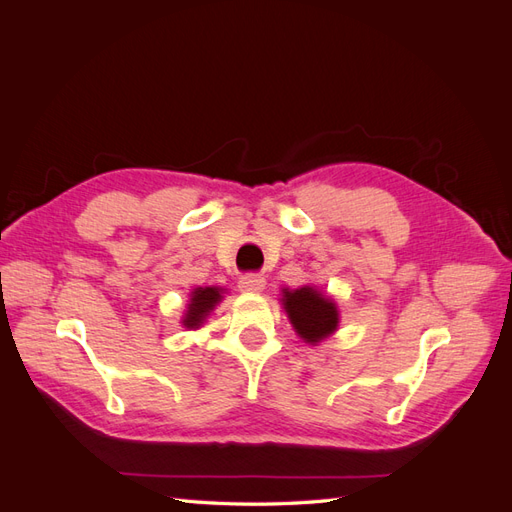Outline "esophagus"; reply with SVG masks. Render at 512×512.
Instances as JSON below:
<instances>
[{
    "label": "esophagus",
    "instance_id": "1",
    "mask_svg": "<svg viewBox=\"0 0 512 512\" xmlns=\"http://www.w3.org/2000/svg\"><path fill=\"white\" fill-rule=\"evenodd\" d=\"M267 286V280L260 275H243L239 280V288L245 292H262Z\"/></svg>",
    "mask_w": 512,
    "mask_h": 512
}]
</instances>
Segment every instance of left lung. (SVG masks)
Wrapping results in <instances>:
<instances>
[{"instance_id":"1","label":"left lung","mask_w":512,"mask_h":512,"mask_svg":"<svg viewBox=\"0 0 512 512\" xmlns=\"http://www.w3.org/2000/svg\"><path fill=\"white\" fill-rule=\"evenodd\" d=\"M280 303L294 333L309 346H318L324 339H329L339 327L337 303L314 284L282 288Z\"/></svg>"}]
</instances>
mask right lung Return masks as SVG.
<instances>
[{
  "label": "right lung",
  "mask_w": 512,
  "mask_h": 512,
  "mask_svg": "<svg viewBox=\"0 0 512 512\" xmlns=\"http://www.w3.org/2000/svg\"><path fill=\"white\" fill-rule=\"evenodd\" d=\"M224 294H226V288L222 286H196L190 292L188 307H185V312L181 316L183 327L188 331H196L203 327L213 309L222 303Z\"/></svg>",
  "instance_id": "obj_1"
}]
</instances>
